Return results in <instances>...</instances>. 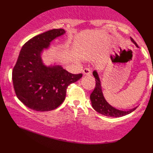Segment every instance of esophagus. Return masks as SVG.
<instances>
[{
  "instance_id": "34e87169",
  "label": "esophagus",
  "mask_w": 153,
  "mask_h": 153,
  "mask_svg": "<svg viewBox=\"0 0 153 153\" xmlns=\"http://www.w3.org/2000/svg\"><path fill=\"white\" fill-rule=\"evenodd\" d=\"M82 73L86 75H90L91 74V70L90 68H85L82 71Z\"/></svg>"
}]
</instances>
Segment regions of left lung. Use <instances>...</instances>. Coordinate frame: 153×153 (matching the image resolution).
I'll use <instances>...</instances> for the list:
<instances>
[{
  "label": "left lung",
  "instance_id": "1",
  "mask_svg": "<svg viewBox=\"0 0 153 153\" xmlns=\"http://www.w3.org/2000/svg\"><path fill=\"white\" fill-rule=\"evenodd\" d=\"M131 40L136 45V46L138 48L137 44H136L134 40L132 38H131ZM93 74L95 78L96 83L95 89L90 95V99L91 101L93 108L95 111H97L98 113L104 115L105 116L117 117L124 116L126 115L132 113L133 111L135 110L136 108L130 109L128 111H122L116 109L114 107L109 105L103 97L101 86V82L100 78H99L97 72L95 71H93Z\"/></svg>",
  "mask_w": 153,
  "mask_h": 153
}]
</instances>
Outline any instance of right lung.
I'll return each mask as SVG.
<instances>
[{"mask_svg": "<svg viewBox=\"0 0 153 153\" xmlns=\"http://www.w3.org/2000/svg\"><path fill=\"white\" fill-rule=\"evenodd\" d=\"M65 33L53 29L32 37L23 45L13 68L12 79L17 98L24 105L39 111L57 108L66 97L67 87L82 77L70 73L61 66H46L41 53L53 39Z\"/></svg>", "mask_w": 153, "mask_h": 153, "instance_id": "right-lung-1", "label": "right lung"}]
</instances>
